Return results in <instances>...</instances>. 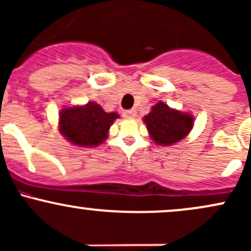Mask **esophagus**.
<instances>
[{"instance_id":"obj_1","label":"esophagus","mask_w":251,"mask_h":251,"mask_svg":"<svg viewBox=\"0 0 251 251\" xmlns=\"http://www.w3.org/2000/svg\"><path fill=\"white\" fill-rule=\"evenodd\" d=\"M123 115L124 118H126V119H133V118H136L137 112L134 111V109H128V111L124 112Z\"/></svg>"}]
</instances>
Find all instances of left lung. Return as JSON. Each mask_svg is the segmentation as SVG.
I'll use <instances>...</instances> for the list:
<instances>
[{
  "instance_id": "obj_1",
  "label": "left lung",
  "mask_w": 251,
  "mask_h": 251,
  "mask_svg": "<svg viewBox=\"0 0 251 251\" xmlns=\"http://www.w3.org/2000/svg\"><path fill=\"white\" fill-rule=\"evenodd\" d=\"M144 123L157 145H172L183 139L194 125V118L189 113L172 109L162 101L152 106L144 117Z\"/></svg>"
}]
</instances>
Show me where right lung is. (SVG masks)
<instances>
[{"label":"right lung","instance_id":"1","mask_svg":"<svg viewBox=\"0 0 251 251\" xmlns=\"http://www.w3.org/2000/svg\"><path fill=\"white\" fill-rule=\"evenodd\" d=\"M117 118V113L104 112L96 102L68 107L59 113V132L77 147L92 148L104 142Z\"/></svg>","mask_w":251,"mask_h":251}]
</instances>
